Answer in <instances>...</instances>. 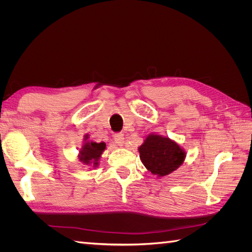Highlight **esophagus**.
<instances>
[{
  "label": "esophagus",
  "mask_w": 252,
  "mask_h": 252,
  "mask_svg": "<svg viewBox=\"0 0 252 252\" xmlns=\"http://www.w3.org/2000/svg\"><path fill=\"white\" fill-rule=\"evenodd\" d=\"M113 139H114V142H116L118 145H120V146H122V145L124 144V134L122 132L114 133Z\"/></svg>",
  "instance_id": "obj_1"
}]
</instances>
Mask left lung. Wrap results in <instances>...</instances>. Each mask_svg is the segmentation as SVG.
I'll use <instances>...</instances> for the list:
<instances>
[{
	"label": "left lung",
	"mask_w": 252,
	"mask_h": 252,
	"mask_svg": "<svg viewBox=\"0 0 252 252\" xmlns=\"http://www.w3.org/2000/svg\"><path fill=\"white\" fill-rule=\"evenodd\" d=\"M144 166L155 175L163 177L174 171L184 162L186 154L168 138L150 134L139 148Z\"/></svg>",
	"instance_id": "left-lung-1"
}]
</instances>
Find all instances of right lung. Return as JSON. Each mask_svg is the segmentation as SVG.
Returning <instances> with one entry per match:
<instances>
[{
    "label": "right lung",
    "mask_w": 252,
    "mask_h": 252,
    "mask_svg": "<svg viewBox=\"0 0 252 252\" xmlns=\"http://www.w3.org/2000/svg\"><path fill=\"white\" fill-rule=\"evenodd\" d=\"M105 148V143H85L83 148L80 150V161L86 165L94 163V166H97L98 158H101Z\"/></svg>",
    "instance_id": "1"
}]
</instances>
